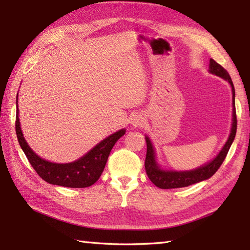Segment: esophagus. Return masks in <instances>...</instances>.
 Wrapping results in <instances>:
<instances>
[{
	"label": "esophagus",
	"mask_w": 250,
	"mask_h": 250,
	"mask_svg": "<svg viewBox=\"0 0 250 250\" xmlns=\"http://www.w3.org/2000/svg\"><path fill=\"white\" fill-rule=\"evenodd\" d=\"M144 122H145V118L141 114H135L133 115V117H132V125L134 126H142L144 125Z\"/></svg>",
	"instance_id": "34e87169"
}]
</instances>
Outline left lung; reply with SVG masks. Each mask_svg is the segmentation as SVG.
Instances as JSON below:
<instances>
[{
    "label": "left lung",
    "mask_w": 250,
    "mask_h": 250,
    "mask_svg": "<svg viewBox=\"0 0 250 250\" xmlns=\"http://www.w3.org/2000/svg\"><path fill=\"white\" fill-rule=\"evenodd\" d=\"M209 72L215 74V75L219 76L221 78L226 79L230 83L232 87V93H233V124L232 129L229 139H228L226 145L222 148L219 155L217 156L213 161L205 164L204 167H201L199 168L192 169L189 172H175V171H163L158 167L155 159V151H153V147L148 137H146V144H147V152H146V159H145V169L147 173V176L151 180L153 185L161 189H173V188H183L187 187V186L196 184L202 180H205L213 176V175L218 171V168L225 161V159L228 155L230 147L232 145V142L234 141V137L236 134V128H237V119H236V110H235V90L233 86L232 79L227 72L226 68L222 67L219 63H217L214 59L209 60Z\"/></svg>",
    "instance_id": "1"
}]
</instances>
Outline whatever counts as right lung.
<instances>
[{
    "mask_svg": "<svg viewBox=\"0 0 250 250\" xmlns=\"http://www.w3.org/2000/svg\"><path fill=\"white\" fill-rule=\"evenodd\" d=\"M18 97V95H17ZM16 134L20 147L22 148L25 157L39 176L51 185L63 186L68 188H86L93 185L102 175L105 164L107 162L109 152L115 143L125 133V130H120L106 137L105 140L90 150L77 161L65 164H58L46 161L40 158L31 149L23 139L18 118V107L16 114Z\"/></svg>",
    "mask_w": 250,
    "mask_h": 250,
    "instance_id": "right-lung-1",
    "label": "right lung"
}]
</instances>
